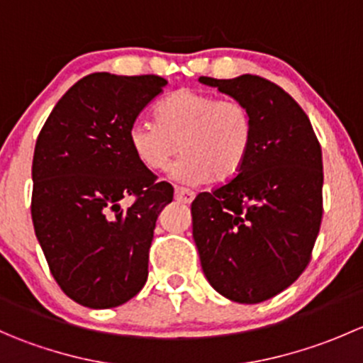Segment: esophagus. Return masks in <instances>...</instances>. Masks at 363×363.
<instances>
[{
    "instance_id": "34e87169",
    "label": "esophagus",
    "mask_w": 363,
    "mask_h": 363,
    "mask_svg": "<svg viewBox=\"0 0 363 363\" xmlns=\"http://www.w3.org/2000/svg\"><path fill=\"white\" fill-rule=\"evenodd\" d=\"M195 199V193L186 188H175V200L181 203H191Z\"/></svg>"
}]
</instances>
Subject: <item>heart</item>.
<instances>
[{"mask_svg":"<svg viewBox=\"0 0 363 363\" xmlns=\"http://www.w3.org/2000/svg\"><path fill=\"white\" fill-rule=\"evenodd\" d=\"M155 123L131 124V152L145 170L167 172L181 149L184 158L174 175L184 182L235 177L250 155L255 133L246 105L193 89L175 91L160 101Z\"/></svg>","mask_w":363,"mask_h":363,"instance_id":"b5f03b06","label":"heart"}]
</instances>
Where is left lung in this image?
Here are the masks:
<instances>
[{
	"instance_id": "obj_1",
	"label": "left lung",
	"mask_w": 363,
	"mask_h": 363,
	"mask_svg": "<svg viewBox=\"0 0 363 363\" xmlns=\"http://www.w3.org/2000/svg\"><path fill=\"white\" fill-rule=\"evenodd\" d=\"M199 80L246 105L255 133L235 179L193 200V239L218 294L258 303L286 290L311 262L323 216L320 142L277 84L258 75Z\"/></svg>"
}]
</instances>
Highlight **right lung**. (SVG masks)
I'll return each instance as SVG.
<instances>
[{"instance_id": "right-lung-1", "label": "right lung", "mask_w": 363, "mask_h": 363, "mask_svg": "<svg viewBox=\"0 0 363 363\" xmlns=\"http://www.w3.org/2000/svg\"><path fill=\"white\" fill-rule=\"evenodd\" d=\"M164 86L158 75L91 73L36 138L33 226L50 274L80 306L117 307L147 281L156 219L174 189L138 163L128 131ZM126 198L134 202L123 208Z\"/></svg>"}]
</instances>
